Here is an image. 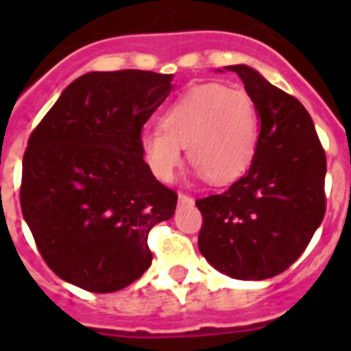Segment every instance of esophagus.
Wrapping results in <instances>:
<instances>
[{"label": "esophagus", "mask_w": 351, "mask_h": 351, "mask_svg": "<svg viewBox=\"0 0 351 351\" xmlns=\"http://www.w3.org/2000/svg\"><path fill=\"white\" fill-rule=\"evenodd\" d=\"M178 202L184 204V206H191L193 198L189 197V195H184V193H180V195H178Z\"/></svg>", "instance_id": "obj_1"}]
</instances>
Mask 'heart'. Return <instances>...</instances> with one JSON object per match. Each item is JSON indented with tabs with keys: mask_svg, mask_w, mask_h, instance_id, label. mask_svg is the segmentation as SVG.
Instances as JSON below:
<instances>
[{
	"mask_svg": "<svg viewBox=\"0 0 351 351\" xmlns=\"http://www.w3.org/2000/svg\"><path fill=\"white\" fill-rule=\"evenodd\" d=\"M258 143V114L247 93L219 84L193 87L162 117V129L140 138L143 160L160 180H169L182 149L198 176L215 186L237 180L250 169Z\"/></svg>",
	"mask_w": 351,
	"mask_h": 351,
	"instance_id": "b5f03b06",
	"label": "heart"
}]
</instances>
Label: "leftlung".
I'll use <instances>...</instances> for the list:
<instances>
[{
	"mask_svg": "<svg viewBox=\"0 0 351 351\" xmlns=\"http://www.w3.org/2000/svg\"><path fill=\"white\" fill-rule=\"evenodd\" d=\"M224 71L244 82L261 132L247 173L222 195L197 200L204 217L198 250L228 277L264 280L288 269L321 226L326 156L297 98L253 67L230 65Z\"/></svg>",
	"mask_w": 351,
	"mask_h": 351,
	"instance_id": "1",
	"label": "left lung"
}]
</instances>
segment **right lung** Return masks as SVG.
Instances as JSON below:
<instances>
[{"label": "right lung", "instance_id": "add662e5", "mask_svg": "<svg viewBox=\"0 0 351 351\" xmlns=\"http://www.w3.org/2000/svg\"><path fill=\"white\" fill-rule=\"evenodd\" d=\"M173 74L87 73L65 87L30 134L21 213L47 266L95 293L125 288L151 266L147 234L175 215L154 178L142 127L173 90Z\"/></svg>", "mask_w": 351, "mask_h": 351}]
</instances>
